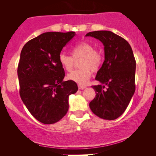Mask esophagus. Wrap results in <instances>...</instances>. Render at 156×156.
Returning <instances> with one entry per match:
<instances>
[{"label":"esophagus","mask_w":156,"mask_h":156,"mask_svg":"<svg viewBox=\"0 0 156 156\" xmlns=\"http://www.w3.org/2000/svg\"><path fill=\"white\" fill-rule=\"evenodd\" d=\"M78 87H79V89H84L86 88V87L84 86V85H81V84H79Z\"/></svg>","instance_id":"34e87169"}]
</instances>
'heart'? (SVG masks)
Returning <instances> with one entry per match:
<instances>
[{
	"mask_svg": "<svg viewBox=\"0 0 156 156\" xmlns=\"http://www.w3.org/2000/svg\"><path fill=\"white\" fill-rule=\"evenodd\" d=\"M70 53L72 56L61 52L58 57L59 63L64 69L69 72L73 69L75 61L81 59L80 67L82 69L72 72L67 76V78L81 85L85 84L91 78V70L96 72L101 67V55L94 50L92 44L87 42L76 44L71 49Z\"/></svg>",
	"mask_w": 156,
	"mask_h": 156,
	"instance_id": "obj_1",
	"label": "heart"
}]
</instances>
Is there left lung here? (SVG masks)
<instances>
[{
	"label": "left lung",
	"mask_w": 156,
	"mask_h": 156,
	"mask_svg": "<svg viewBox=\"0 0 156 156\" xmlns=\"http://www.w3.org/2000/svg\"><path fill=\"white\" fill-rule=\"evenodd\" d=\"M86 36L103 43L105 57L95 78L101 84L92 86L96 97L89 107L99 118L114 120L125 112L135 92L136 60L133 50L126 40L111 31L90 32Z\"/></svg>",
	"instance_id": "1"
}]
</instances>
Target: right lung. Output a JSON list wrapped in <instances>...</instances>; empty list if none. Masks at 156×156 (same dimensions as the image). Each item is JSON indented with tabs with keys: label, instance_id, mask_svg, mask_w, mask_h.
<instances>
[{
	"label": "right lung",
	"instance_id": "right-lung-1",
	"mask_svg": "<svg viewBox=\"0 0 156 156\" xmlns=\"http://www.w3.org/2000/svg\"><path fill=\"white\" fill-rule=\"evenodd\" d=\"M74 32H48L25 44L18 67L21 99L40 122L59 121L69 108V96L78 90L75 82L63 81L65 70L59 63L62 48Z\"/></svg>",
	"mask_w": 156,
	"mask_h": 156
}]
</instances>
